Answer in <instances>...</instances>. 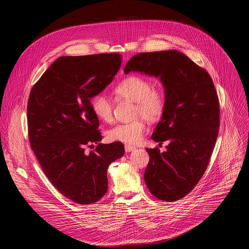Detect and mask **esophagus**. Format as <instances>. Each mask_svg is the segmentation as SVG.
<instances>
[{
    "label": "esophagus",
    "instance_id": "1",
    "mask_svg": "<svg viewBox=\"0 0 249 249\" xmlns=\"http://www.w3.org/2000/svg\"><path fill=\"white\" fill-rule=\"evenodd\" d=\"M134 150H136V147L131 146V145H125V151L126 152H132Z\"/></svg>",
    "mask_w": 249,
    "mask_h": 249
}]
</instances>
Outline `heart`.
I'll use <instances>...</instances> for the list:
<instances>
[{"instance_id": "b5f03b06", "label": "heart", "mask_w": 249, "mask_h": 249, "mask_svg": "<svg viewBox=\"0 0 249 249\" xmlns=\"http://www.w3.org/2000/svg\"><path fill=\"white\" fill-rule=\"evenodd\" d=\"M119 100L135 102L134 117L142 116L149 122H156L162 116L166 107V93L160 87H153L150 80L131 75L120 81L113 90ZM91 110L100 121L108 123L112 120V103L104 94H96L90 100ZM139 118L129 123L117 124L107 131L109 141L138 144L143 138L147 125Z\"/></svg>"}]
</instances>
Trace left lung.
I'll return each mask as SVG.
<instances>
[{
	"instance_id": "obj_1",
	"label": "left lung",
	"mask_w": 249,
	"mask_h": 249,
	"mask_svg": "<svg viewBox=\"0 0 249 249\" xmlns=\"http://www.w3.org/2000/svg\"><path fill=\"white\" fill-rule=\"evenodd\" d=\"M131 71L160 77L164 87L166 107L152 139L169 144L163 153L147 149L144 178L155 197L177 201L202 178L216 145L220 102L214 83L205 69L176 50L139 53L125 66V74Z\"/></svg>"
}]
</instances>
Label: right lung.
Wrapping results in <instances>:
<instances>
[{
    "instance_id": "right-lung-1",
    "label": "right lung",
    "mask_w": 249,
    "mask_h": 249,
    "mask_svg": "<svg viewBox=\"0 0 249 249\" xmlns=\"http://www.w3.org/2000/svg\"><path fill=\"white\" fill-rule=\"evenodd\" d=\"M121 62L119 53L59 57L29 93L30 147L53 186L77 204L105 195L108 165L125 152L120 142L85 152L102 139L90 100L111 83Z\"/></svg>"
}]
</instances>
